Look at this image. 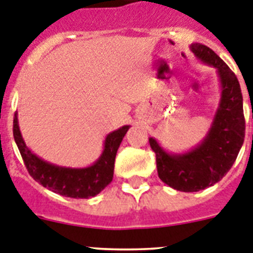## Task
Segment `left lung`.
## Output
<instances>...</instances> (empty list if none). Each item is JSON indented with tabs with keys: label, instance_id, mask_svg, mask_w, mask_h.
Masks as SVG:
<instances>
[{
	"label": "left lung",
	"instance_id": "left-lung-1",
	"mask_svg": "<svg viewBox=\"0 0 253 253\" xmlns=\"http://www.w3.org/2000/svg\"><path fill=\"white\" fill-rule=\"evenodd\" d=\"M195 57L216 69L220 100L213 123L202 143L185 153H169L149 138L156 153L158 177L172 189L195 193L213 186L233 166L245 140L243 97L240 82L213 50L200 43L190 45Z\"/></svg>",
	"mask_w": 253,
	"mask_h": 253
}]
</instances>
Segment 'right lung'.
<instances>
[{
  "label": "right lung",
  "mask_w": 253,
  "mask_h": 253,
  "mask_svg": "<svg viewBox=\"0 0 253 253\" xmlns=\"http://www.w3.org/2000/svg\"><path fill=\"white\" fill-rule=\"evenodd\" d=\"M129 128L124 125L107 134L101 156L91 166L72 169L49 163L33 153L22 139L17 113L13 118V138L31 177L53 193L73 199L93 198L113 181L116 152Z\"/></svg>",
  "instance_id": "1"
}]
</instances>
